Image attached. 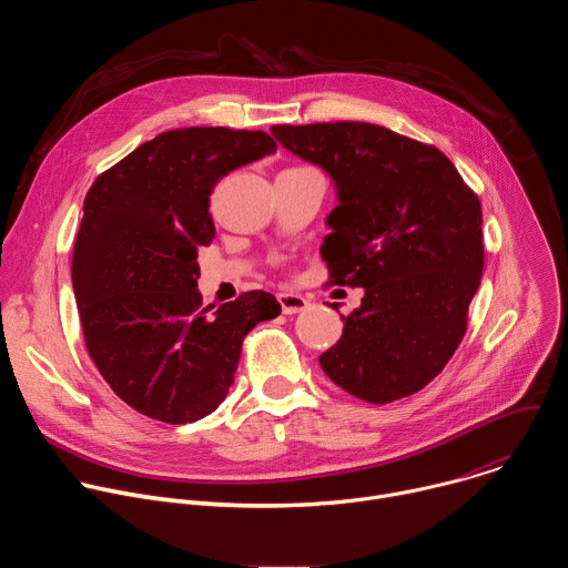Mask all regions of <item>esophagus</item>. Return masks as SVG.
Wrapping results in <instances>:
<instances>
[{
    "mask_svg": "<svg viewBox=\"0 0 568 568\" xmlns=\"http://www.w3.org/2000/svg\"><path fill=\"white\" fill-rule=\"evenodd\" d=\"M278 303H281L283 314H298V312L307 310V305H310V301L303 294H294V292L278 294Z\"/></svg>",
    "mask_w": 568,
    "mask_h": 568,
    "instance_id": "1",
    "label": "esophagus"
}]
</instances>
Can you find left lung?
I'll use <instances>...</instances> for the list:
<instances>
[{
    "instance_id": "left-lung-1",
    "label": "left lung",
    "mask_w": 568,
    "mask_h": 568,
    "mask_svg": "<svg viewBox=\"0 0 568 568\" xmlns=\"http://www.w3.org/2000/svg\"><path fill=\"white\" fill-rule=\"evenodd\" d=\"M272 134L331 175L337 206L321 256L331 283L364 287L362 305L342 316V339L318 357L323 373L373 404L420 390L467 328L483 274L478 197L438 148L382 125H274Z\"/></svg>"
}]
</instances>
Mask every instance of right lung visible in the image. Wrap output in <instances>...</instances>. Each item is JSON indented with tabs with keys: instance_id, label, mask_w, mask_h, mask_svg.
<instances>
[{
	"instance_id": "obj_1",
	"label": "right lung",
	"mask_w": 568,
	"mask_h": 568,
	"mask_svg": "<svg viewBox=\"0 0 568 568\" xmlns=\"http://www.w3.org/2000/svg\"><path fill=\"white\" fill-rule=\"evenodd\" d=\"M272 152L261 130H171L88 191L71 261L85 346L112 390L148 418L186 425L215 412L242 339L281 314L263 290L206 314L197 290V252L215 235L209 195L226 173Z\"/></svg>"
}]
</instances>
